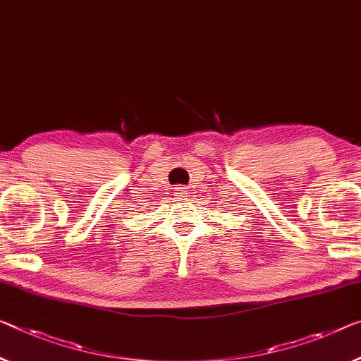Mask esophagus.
<instances>
[{"instance_id":"34e87169","label":"esophagus","mask_w":361,"mask_h":361,"mask_svg":"<svg viewBox=\"0 0 361 361\" xmlns=\"http://www.w3.org/2000/svg\"><path fill=\"white\" fill-rule=\"evenodd\" d=\"M176 193H179V195H184L185 188H184V187H177V188H176Z\"/></svg>"}]
</instances>
